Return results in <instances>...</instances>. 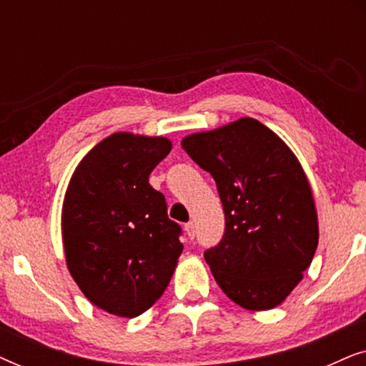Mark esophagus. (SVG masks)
Returning <instances> with one entry per match:
<instances>
[{
  "mask_svg": "<svg viewBox=\"0 0 366 366\" xmlns=\"http://www.w3.org/2000/svg\"><path fill=\"white\" fill-rule=\"evenodd\" d=\"M184 233H187V237H188V239H193L194 238V223L193 222H189V223H187L184 224Z\"/></svg>",
  "mask_w": 366,
  "mask_h": 366,
  "instance_id": "34e87169",
  "label": "esophagus"
}]
</instances>
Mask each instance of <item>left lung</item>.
<instances>
[{
    "label": "left lung",
    "instance_id": "left-lung-1",
    "mask_svg": "<svg viewBox=\"0 0 366 366\" xmlns=\"http://www.w3.org/2000/svg\"><path fill=\"white\" fill-rule=\"evenodd\" d=\"M182 147L217 182L224 234L204 252L214 280L239 307L283 303L318 247L312 187L288 144L253 118L188 134Z\"/></svg>",
    "mask_w": 366,
    "mask_h": 366
}]
</instances>
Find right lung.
<instances>
[{
  "mask_svg": "<svg viewBox=\"0 0 366 366\" xmlns=\"http://www.w3.org/2000/svg\"><path fill=\"white\" fill-rule=\"evenodd\" d=\"M172 152L163 137L109 134L71 174L61 209L66 267L93 305L123 318L153 307L183 252L178 223L148 183Z\"/></svg>",
  "mask_w": 366,
  "mask_h": 366,
  "instance_id": "right-lung-1",
  "label": "right lung"
}]
</instances>
